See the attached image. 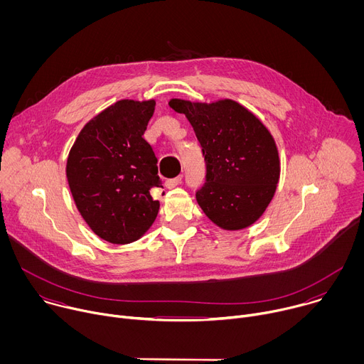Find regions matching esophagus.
<instances>
[{
    "label": "esophagus",
    "instance_id": "34e87169",
    "mask_svg": "<svg viewBox=\"0 0 364 364\" xmlns=\"http://www.w3.org/2000/svg\"><path fill=\"white\" fill-rule=\"evenodd\" d=\"M181 176H178V177H176V178H170V180H167L166 181V186L168 187V188H174V187H177L180 183H181Z\"/></svg>",
    "mask_w": 364,
    "mask_h": 364
}]
</instances>
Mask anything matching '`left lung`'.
<instances>
[{
  "instance_id": "8db88e82",
  "label": "left lung",
  "mask_w": 364,
  "mask_h": 364,
  "mask_svg": "<svg viewBox=\"0 0 364 364\" xmlns=\"http://www.w3.org/2000/svg\"><path fill=\"white\" fill-rule=\"evenodd\" d=\"M168 105L186 115L201 145L205 183L196 193L201 210L225 230L253 225L271 203L281 173L268 128L232 99H171Z\"/></svg>"
}]
</instances>
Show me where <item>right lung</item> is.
I'll return each instance as SVG.
<instances>
[{
    "label": "right lung",
    "instance_id": "1",
    "mask_svg": "<svg viewBox=\"0 0 364 364\" xmlns=\"http://www.w3.org/2000/svg\"><path fill=\"white\" fill-rule=\"evenodd\" d=\"M155 100L122 99L79 132L66 164L76 207L89 228L115 245L138 240L154 223L163 187L157 157L144 139Z\"/></svg>",
    "mask_w": 364,
    "mask_h": 364
}]
</instances>
